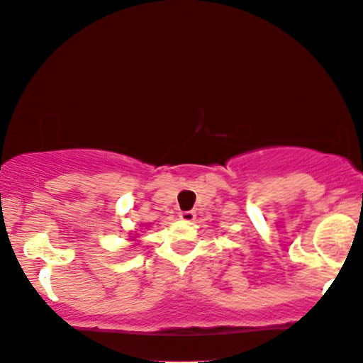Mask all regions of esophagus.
<instances>
[{"label":"esophagus","instance_id":"esophagus-1","mask_svg":"<svg viewBox=\"0 0 363 363\" xmlns=\"http://www.w3.org/2000/svg\"><path fill=\"white\" fill-rule=\"evenodd\" d=\"M196 217V213L194 212V210H186V212H180V218L182 220L185 222H194Z\"/></svg>","mask_w":363,"mask_h":363}]
</instances>
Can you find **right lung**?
Segmentation results:
<instances>
[{
	"label": "right lung",
	"instance_id": "1",
	"mask_svg": "<svg viewBox=\"0 0 363 363\" xmlns=\"http://www.w3.org/2000/svg\"><path fill=\"white\" fill-rule=\"evenodd\" d=\"M143 227V225H141ZM129 234H131V232H129ZM136 237H138V234H133V237H131V240H136Z\"/></svg>",
	"mask_w": 363,
	"mask_h": 363
}]
</instances>
